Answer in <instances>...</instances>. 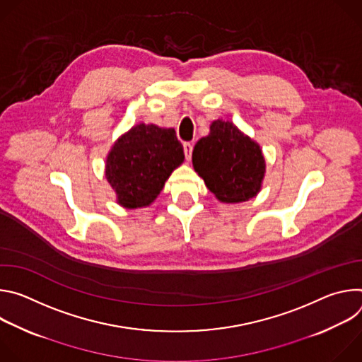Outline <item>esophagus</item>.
<instances>
[{
	"instance_id": "esophagus-1",
	"label": "esophagus",
	"mask_w": 362,
	"mask_h": 362,
	"mask_svg": "<svg viewBox=\"0 0 362 362\" xmlns=\"http://www.w3.org/2000/svg\"><path fill=\"white\" fill-rule=\"evenodd\" d=\"M192 150H193L192 143H183V151H185V156L187 160H190V158H192Z\"/></svg>"
}]
</instances>
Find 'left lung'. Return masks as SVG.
Wrapping results in <instances>:
<instances>
[{
	"label": "left lung",
	"mask_w": 362,
	"mask_h": 362,
	"mask_svg": "<svg viewBox=\"0 0 362 362\" xmlns=\"http://www.w3.org/2000/svg\"><path fill=\"white\" fill-rule=\"evenodd\" d=\"M192 163L206 187L223 203L255 197L261 192L267 173L259 143L223 119L212 122L211 133L197 140Z\"/></svg>",
	"instance_id": "1"
}]
</instances>
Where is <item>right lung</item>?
Listing matches in <instances>:
<instances>
[{
    "mask_svg": "<svg viewBox=\"0 0 362 362\" xmlns=\"http://www.w3.org/2000/svg\"><path fill=\"white\" fill-rule=\"evenodd\" d=\"M185 162L175 129L139 123L123 133L106 158V179L124 209L147 208Z\"/></svg>",
    "mask_w": 362,
    "mask_h": 362,
    "instance_id": "1",
    "label": "right lung"
}]
</instances>
